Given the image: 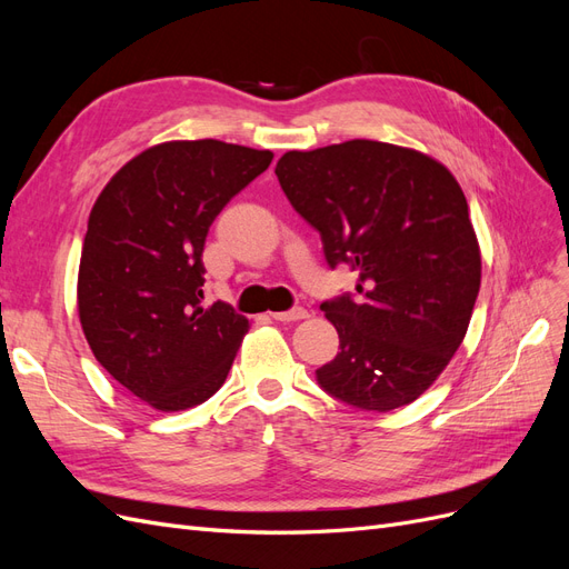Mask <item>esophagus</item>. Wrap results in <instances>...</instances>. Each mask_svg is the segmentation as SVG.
Masks as SVG:
<instances>
[{"instance_id": "obj_1", "label": "esophagus", "mask_w": 569, "mask_h": 569, "mask_svg": "<svg viewBox=\"0 0 569 569\" xmlns=\"http://www.w3.org/2000/svg\"><path fill=\"white\" fill-rule=\"evenodd\" d=\"M303 318H308L306 308H291V311L272 313V320H278V322H297V320H303Z\"/></svg>"}]
</instances>
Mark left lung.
Masks as SVG:
<instances>
[{
	"instance_id": "8db88e82",
	"label": "left lung",
	"mask_w": 569,
	"mask_h": 569,
	"mask_svg": "<svg viewBox=\"0 0 569 569\" xmlns=\"http://www.w3.org/2000/svg\"><path fill=\"white\" fill-rule=\"evenodd\" d=\"M330 268L358 272V299L322 301L339 353L316 370L335 399L387 412L416 401L468 332L481 253L458 180L422 151L349 140L287 151L274 166Z\"/></svg>"
}]
</instances>
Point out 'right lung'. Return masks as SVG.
I'll use <instances>...</instances> for the list:
<instances>
[{"label": "right lung", "instance_id": "right-lung-1", "mask_svg": "<svg viewBox=\"0 0 569 569\" xmlns=\"http://www.w3.org/2000/svg\"><path fill=\"white\" fill-rule=\"evenodd\" d=\"M272 151L176 140L137 153L101 189L78 270V316L94 358L151 408L203 403L222 387L249 320L203 306L201 253L226 203Z\"/></svg>", "mask_w": 569, "mask_h": 569}]
</instances>
